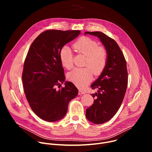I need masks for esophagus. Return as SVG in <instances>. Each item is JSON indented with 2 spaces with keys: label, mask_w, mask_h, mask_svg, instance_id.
I'll use <instances>...</instances> for the list:
<instances>
[{
  "label": "esophagus",
  "mask_w": 152,
  "mask_h": 152,
  "mask_svg": "<svg viewBox=\"0 0 152 152\" xmlns=\"http://www.w3.org/2000/svg\"><path fill=\"white\" fill-rule=\"evenodd\" d=\"M85 94V92L83 91V90H79V95H82V94Z\"/></svg>",
  "instance_id": "esophagus-1"
}]
</instances>
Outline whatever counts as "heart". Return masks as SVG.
<instances>
[{
    "label": "heart",
    "mask_w": 152,
    "mask_h": 152,
    "mask_svg": "<svg viewBox=\"0 0 152 152\" xmlns=\"http://www.w3.org/2000/svg\"><path fill=\"white\" fill-rule=\"evenodd\" d=\"M96 41L86 37L79 38L73 44L75 50L86 56L84 68H75L68 73V79L78 87H83L92 79L93 73L95 75H100L104 70L107 59L106 50L98 46ZM59 58L62 66L67 69L72 68L73 62L72 51L67 46H64L59 52Z\"/></svg>",
    "instance_id": "b5f03b06"
}]
</instances>
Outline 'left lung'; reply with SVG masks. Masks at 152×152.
<instances>
[{
    "label": "left lung",
    "mask_w": 152,
    "mask_h": 152,
    "mask_svg": "<svg viewBox=\"0 0 152 152\" xmlns=\"http://www.w3.org/2000/svg\"><path fill=\"white\" fill-rule=\"evenodd\" d=\"M99 38L107 53L106 66L91 87L94 103L86 110V117L94 124H102L117 113L123 100L127 86V71L124 56L116 41L101 32H86Z\"/></svg>",
    "instance_id": "8db88e82"
}]
</instances>
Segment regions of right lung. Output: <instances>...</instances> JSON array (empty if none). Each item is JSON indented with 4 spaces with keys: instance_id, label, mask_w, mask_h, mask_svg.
<instances>
[{
    "instance_id": "right-lung-1",
    "label": "right lung",
    "mask_w": 152,
    "mask_h": 152,
    "mask_svg": "<svg viewBox=\"0 0 152 152\" xmlns=\"http://www.w3.org/2000/svg\"><path fill=\"white\" fill-rule=\"evenodd\" d=\"M80 34V31L48 30L40 34L29 49L22 75L24 91L31 109L43 120L63 118L70 101L78 94L75 85L65 80L59 52ZM64 81V87L56 90Z\"/></svg>"
}]
</instances>
